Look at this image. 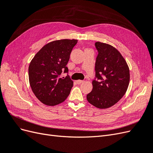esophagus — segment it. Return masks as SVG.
I'll return each instance as SVG.
<instances>
[{
    "instance_id": "esophagus-1",
    "label": "esophagus",
    "mask_w": 153,
    "mask_h": 153,
    "mask_svg": "<svg viewBox=\"0 0 153 153\" xmlns=\"http://www.w3.org/2000/svg\"><path fill=\"white\" fill-rule=\"evenodd\" d=\"M84 80H76V83L78 84H82V83H84Z\"/></svg>"
}]
</instances>
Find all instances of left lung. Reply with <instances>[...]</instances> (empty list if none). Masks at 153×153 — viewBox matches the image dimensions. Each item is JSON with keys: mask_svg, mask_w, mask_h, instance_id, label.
Segmentation results:
<instances>
[{"mask_svg": "<svg viewBox=\"0 0 153 153\" xmlns=\"http://www.w3.org/2000/svg\"><path fill=\"white\" fill-rule=\"evenodd\" d=\"M98 51L95 64L96 77L88 102L100 109L116 104L126 93L129 83V69L121 53L113 46L96 42Z\"/></svg>", "mask_w": 153, "mask_h": 153, "instance_id": "1", "label": "left lung"}]
</instances>
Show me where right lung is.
<instances>
[{"label":"right lung","mask_w":153,"mask_h":153,"mask_svg":"<svg viewBox=\"0 0 153 153\" xmlns=\"http://www.w3.org/2000/svg\"><path fill=\"white\" fill-rule=\"evenodd\" d=\"M77 39H60L46 44L32 59L29 66L31 89L41 103L55 106L68 98L73 82L68 76L60 78L66 67Z\"/></svg>","instance_id":"obj_1"}]
</instances>
